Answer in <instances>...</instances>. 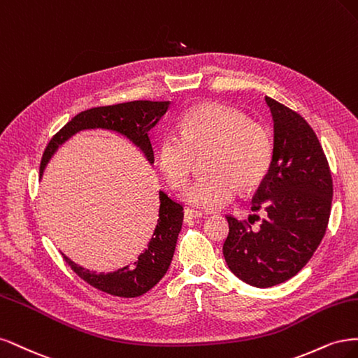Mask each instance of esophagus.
<instances>
[{
    "instance_id": "34e87169",
    "label": "esophagus",
    "mask_w": 358,
    "mask_h": 358,
    "mask_svg": "<svg viewBox=\"0 0 358 358\" xmlns=\"http://www.w3.org/2000/svg\"><path fill=\"white\" fill-rule=\"evenodd\" d=\"M199 217H202V213H199V211H194L192 208L184 210V220L186 222L192 220V218H199Z\"/></svg>"
}]
</instances>
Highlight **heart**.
Segmentation results:
<instances>
[{"instance_id":"obj_1","label":"heart","mask_w":358,"mask_h":358,"mask_svg":"<svg viewBox=\"0 0 358 358\" xmlns=\"http://www.w3.org/2000/svg\"><path fill=\"white\" fill-rule=\"evenodd\" d=\"M180 134L168 131L159 140L157 160L171 187L190 178L198 156H206L210 176L196 180L182 199L203 211H218L241 192L255 190L273 160V141L266 126L218 102H203L182 113Z\"/></svg>"}]
</instances>
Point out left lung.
Wrapping results in <instances>:
<instances>
[{
    "label": "left lung",
    "instance_id": "1",
    "mask_svg": "<svg viewBox=\"0 0 358 358\" xmlns=\"http://www.w3.org/2000/svg\"><path fill=\"white\" fill-rule=\"evenodd\" d=\"M264 99L273 119V160L251 210H263L266 218L252 230L227 215L223 245L229 269L259 288L293 278L313 257L326 234L333 196L329 162L313 128L301 114Z\"/></svg>",
    "mask_w": 358,
    "mask_h": 358
}]
</instances>
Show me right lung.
I'll return each mask as SVG.
<instances>
[{
	"label": "right lung",
	"mask_w": 358,
	"mask_h": 358,
	"mask_svg": "<svg viewBox=\"0 0 358 358\" xmlns=\"http://www.w3.org/2000/svg\"><path fill=\"white\" fill-rule=\"evenodd\" d=\"M169 101H132L117 106L96 107L78 113L57 132L44 150L40 165V177L45 165L65 141L73 135L86 129L114 131L132 141L141 150L148 164L155 162L153 147L150 143L148 131L165 116ZM159 218L147 248L128 266L108 273H96L74 263L64 252V260L71 269L92 287L119 297H138L147 293L164 278L171 260L174 257L178 234L182 224V206L168 198L165 192H159Z\"/></svg>",
	"instance_id": "right-lung-1"
}]
</instances>
